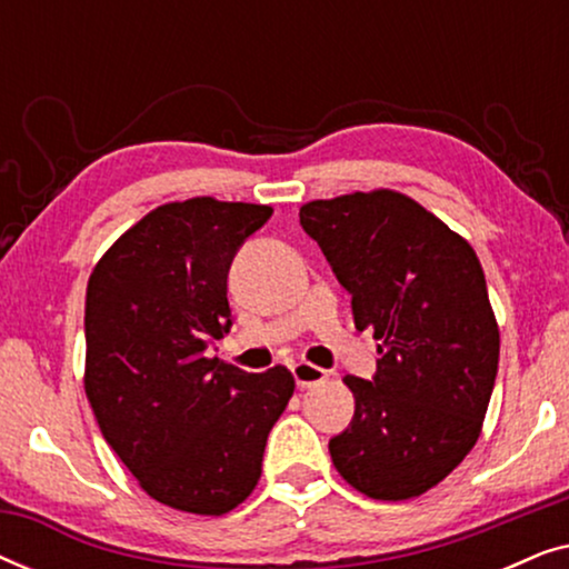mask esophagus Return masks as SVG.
I'll list each match as a JSON object with an SVG mask.
<instances>
[{
	"label": "esophagus",
	"mask_w": 569,
	"mask_h": 569,
	"mask_svg": "<svg viewBox=\"0 0 569 569\" xmlns=\"http://www.w3.org/2000/svg\"><path fill=\"white\" fill-rule=\"evenodd\" d=\"M292 378H295V383H298V388H310V386L323 383V380L329 378V372H326L323 368H316V365H310V362H295Z\"/></svg>",
	"instance_id": "1"
}]
</instances>
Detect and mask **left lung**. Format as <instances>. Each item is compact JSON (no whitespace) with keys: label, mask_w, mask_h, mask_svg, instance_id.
Segmentation results:
<instances>
[{"label":"left lung","mask_w":569,"mask_h":569,"mask_svg":"<svg viewBox=\"0 0 569 569\" xmlns=\"http://www.w3.org/2000/svg\"><path fill=\"white\" fill-rule=\"evenodd\" d=\"M300 224L352 295L357 331L380 339L376 376H347L355 417L331 461L372 500L438 485L479 438L500 331L473 248L396 191L310 201Z\"/></svg>","instance_id":"8db88e82"}]
</instances>
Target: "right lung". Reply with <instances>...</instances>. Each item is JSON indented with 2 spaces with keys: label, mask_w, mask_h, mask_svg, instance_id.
Returning a JSON list of instances; mask_svg holds the SVG:
<instances>
[{
  "label": "right lung",
  "mask_w": 569,
  "mask_h": 569,
  "mask_svg": "<svg viewBox=\"0 0 569 569\" xmlns=\"http://www.w3.org/2000/svg\"><path fill=\"white\" fill-rule=\"evenodd\" d=\"M271 207L209 197L158 207L92 269L84 391L100 432L152 500L222 516L253 492L290 370L209 360L232 326L230 263Z\"/></svg>",
  "instance_id": "right-lung-1"
}]
</instances>
